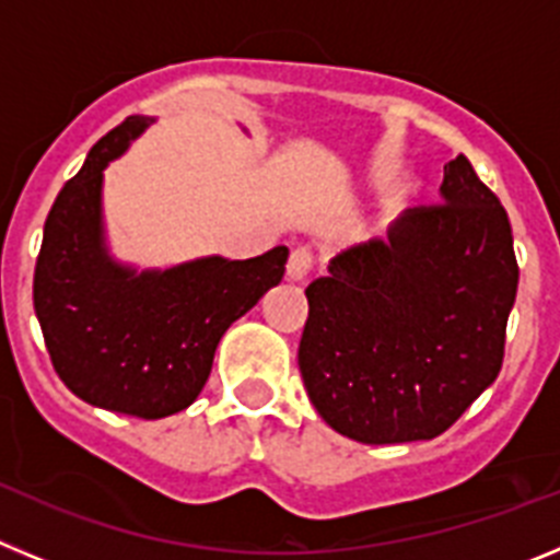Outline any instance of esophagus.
<instances>
[{
	"mask_svg": "<svg viewBox=\"0 0 560 560\" xmlns=\"http://www.w3.org/2000/svg\"><path fill=\"white\" fill-rule=\"evenodd\" d=\"M314 252H311L308 246H296L289 257V277L291 280H305V277L311 275V269H314Z\"/></svg>",
	"mask_w": 560,
	"mask_h": 560,
	"instance_id": "1",
	"label": "esophagus"
}]
</instances>
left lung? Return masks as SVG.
Returning <instances> with one entry per match:
<instances>
[{
  "label": "left lung",
  "instance_id": "obj_1",
  "mask_svg": "<svg viewBox=\"0 0 560 560\" xmlns=\"http://www.w3.org/2000/svg\"><path fill=\"white\" fill-rule=\"evenodd\" d=\"M440 196L305 289L303 384L325 423L359 443L438 438L502 370L518 289L511 221L463 153Z\"/></svg>",
  "mask_w": 560,
  "mask_h": 560
}]
</instances>
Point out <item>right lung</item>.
Instances as JSON below:
<instances>
[{
  "label": "right lung",
  "instance_id": "obj_1",
  "mask_svg": "<svg viewBox=\"0 0 560 560\" xmlns=\"http://www.w3.org/2000/svg\"><path fill=\"white\" fill-rule=\"evenodd\" d=\"M148 126L128 117L95 142L44 221L33 305L58 378L81 400L133 418L190 407L224 330L283 280L289 249L205 257L171 271L114 266L103 249V167Z\"/></svg>",
  "mask_w": 560,
  "mask_h": 560
}]
</instances>
